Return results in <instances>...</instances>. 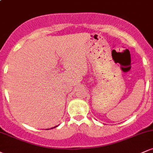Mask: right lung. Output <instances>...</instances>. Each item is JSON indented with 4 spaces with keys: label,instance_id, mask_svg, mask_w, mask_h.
<instances>
[{
    "label": "right lung",
    "instance_id": "right-lung-1",
    "mask_svg": "<svg viewBox=\"0 0 153 153\" xmlns=\"http://www.w3.org/2000/svg\"><path fill=\"white\" fill-rule=\"evenodd\" d=\"M57 126H58V125H57ZM57 126H55V127H52V128H50V129H54V128L57 127Z\"/></svg>",
    "mask_w": 153,
    "mask_h": 153
}]
</instances>
